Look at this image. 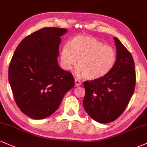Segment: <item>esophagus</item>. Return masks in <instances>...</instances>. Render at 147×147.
Wrapping results in <instances>:
<instances>
[{
    "instance_id": "34e87169",
    "label": "esophagus",
    "mask_w": 147,
    "mask_h": 147,
    "mask_svg": "<svg viewBox=\"0 0 147 147\" xmlns=\"http://www.w3.org/2000/svg\"><path fill=\"white\" fill-rule=\"evenodd\" d=\"M75 86H81V81L79 80L78 79H75Z\"/></svg>"
}]
</instances>
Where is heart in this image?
Wrapping results in <instances>:
<instances>
[{
    "mask_svg": "<svg viewBox=\"0 0 147 147\" xmlns=\"http://www.w3.org/2000/svg\"><path fill=\"white\" fill-rule=\"evenodd\" d=\"M60 58L61 66L67 70H70L79 59L77 73L94 80L105 77L112 70L117 54L114 48L105 45L94 37L78 35L70 40V45L63 46Z\"/></svg>",
    "mask_w": 147,
    "mask_h": 147,
    "instance_id": "1",
    "label": "heart"
}]
</instances>
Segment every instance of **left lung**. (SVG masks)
Segmentation results:
<instances>
[{
	"instance_id": "obj_1",
	"label": "left lung",
	"mask_w": 147,
	"mask_h": 147,
	"mask_svg": "<svg viewBox=\"0 0 147 147\" xmlns=\"http://www.w3.org/2000/svg\"><path fill=\"white\" fill-rule=\"evenodd\" d=\"M114 40L117 58L112 70L102 78L84 83L85 110L100 123H111L123 114L136 86L133 57L117 38Z\"/></svg>"
}]
</instances>
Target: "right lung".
I'll use <instances>...</instances> for the list:
<instances>
[{
    "label": "right lung",
    "mask_w": 147,
    "mask_h": 147,
    "mask_svg": "<svg viewBox=\"0 0 147 147\" xmlns=\"http://www.w3.org/2000/svg\"><path fill=\"white\" fill-rule=\"evenodd\" d=\"M66 29L46 27L24 38L9 66V81L18 107L33 119L51 116L75 86L73 75L57 63Z\"/></svg>",
    "instance_id": "1"
}]
</instances>
